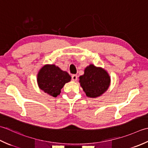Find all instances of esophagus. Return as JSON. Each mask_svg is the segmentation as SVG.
I'll return each mask as SVG.
<instances>
[{
	"instance_id": "1",
	"label": "esophagus",
	"mask_w": 148,
	"mask_h": 148,
	"mask_svg": "<svg viewBox=\"0 0 148 148\" xmlns=\"http://www.w3.org/2000/svg\"><path fill=\"white\" fill-rule=\"evenodd\" d=\"M71 78H72V80H73V81H77V79H78L77 75H73L71 76Z\"/></svg>"
}]
</instances>
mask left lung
I'll list each match as a JSON object with an SVG mask.
<instances>
[{"label": "left lung", "instance_id": "1", "mask_svg": "<svg viewBox=\"0 0 148 148\" xmlns=\"http://www.w3.org/2000/svg\"><path fill=\"white\" fill-rule=\"evenodd\" d=\"M80 85L86 95L90 98L101 96L110 85V77L101 68L91 64L85 69L84 74L79 77Z\"/></svg>", "mask_w": 148, "mask_h": 148}]
</instances>
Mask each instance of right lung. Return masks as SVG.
I'll list each match as a JSON object with an SVG mask.
<instances>
[{
    "instance_id": "right-lung-1",
    "label": "right lung",
    "mask_w": 148,
    "mask_h": 148,
    "mask_svg": "<svg viewBox=\"0 0 148 148\" xmlns=\"http://www.w3.org/2000/svg\"><path fill=\"white\" fill-rule=\"evenodd\" d=\"M67 72L62 71L54 64L45 65L39 71L38 84L40 88L53 97L60 95L64 84L71 80Z\"/></svg>"
}]
</instances>
